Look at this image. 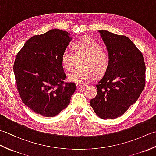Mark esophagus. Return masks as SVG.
Returning <instances> with one entry per match:
<instances>
[{
	"mask_svg": "<svg viewBox=\"0 0 156 156\" xmlns=\"http://www.w3.org/2000/svg\"><path fill=\"white\" fill-rule=\"evenodd\" d=\"M85 87H86V86H84V85H80V84L76 85V88H77V89H82V88H84Z\"/></svg>",
	"mask_w": 156,
	"mask_h": 156,
	"instance_id": "34e87169",
	"label": "esophagus"
}]
</instances>
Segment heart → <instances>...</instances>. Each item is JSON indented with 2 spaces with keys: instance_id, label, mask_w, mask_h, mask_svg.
I'll use <instances>...</instances> for the list:
<instances>
[{
  "instance_id": "heart-1",
  "label": "heart",
  "mask_w": 156,
  "mask_h": 156,
  "mask_svg": "<svg viewBox=\"0 0 156 156\" xmlns=\"http://www.w3.org/2000/svg\"><path fill=\"white\" fill-rule=\"evenodd\" d=\"M74 51L65 49L61 56L63 67L70 71L74 69L76 58L84 57L83 68L68 74V80L80 85H84L92 80L96 74L101 75L108 68L109 58L101 45L90 37H84L76 41L73 45Z\"/></svg>"
}]
</instances>
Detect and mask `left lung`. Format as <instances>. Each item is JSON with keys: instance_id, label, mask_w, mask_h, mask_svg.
Masks as SVG:
<instances>
[{"instance_id": "1", "label": "left lung", "mask_w": 156, "mask_h": 156, "mask_svg": "<svg viewBox=\"0 0 156 156\" xmlns=\"http://www.w3.org/2000/svg\"><path fill=\"white\" fill-rule=\"evenodd\" d=\"M98 32L109 63L90 105L100 118L112 119L123 115L140 97L145 83V65L141 52L129 37L106 30Z\"/></svg>"}]
</instances>
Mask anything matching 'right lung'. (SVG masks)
I'll return each instance as SVG.
<instances>
[{
	"instance_id": "obj_1",
	"label": "right lung",
	"mask_w": 156,
	"mask_h": 156,
	"mask_svg": "<svg viewBox=\"0 0 156 156\" xmlns=\"http://www.w3.org/2000/svg\"><path fill=\"white\" fill-rule=\"evenodd\" d=\"M71 41L69 33L51 29L29 39L16 54L13 71L19 93L36 113L55 117L69 104L76 85L64 83L61 56Z\"/></svg>"
}]
</instances>
